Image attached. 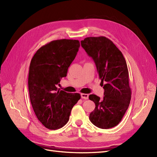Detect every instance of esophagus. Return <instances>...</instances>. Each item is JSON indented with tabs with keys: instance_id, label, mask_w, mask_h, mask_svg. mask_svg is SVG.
I'll return each instance as SVG.
<instances>
[{
	"instance_id": "1",
	"label": "esophagus",
	"mask_w": 157,
	"mask_h": 157,
	"mask_svg": "<svg viewBox=\"0 0 157 157\" xmlns=\"http://www.w3.org/2000/svg\"><path fill=\"white\" fill-rule=\"evenodd\" d=\"M80 96H81V98L82 99H88V94H80Z\"/></svg>"
}]
</instances>
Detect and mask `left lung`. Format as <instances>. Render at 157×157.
I'll return each mask as SVG.
<instances>
[{
    "instance_id": "left-lung-1",
    "label": "left lung",
    "mask_w": 157,
    "mask_h": 157,
    "mask_svg": "<svg viewBox=\"0 0 157 157\" xmlns=\"http://www.w3.org/2000/svg\"><path fill=\"white\" fill-rule=\"evenodd\" d=\"M81 46L92 57L104 88L102 99L95 94L89 99L96 104L90 114L94 125L108 129L119 124L129 107L132 91L125 58L115 44L105 36H90L81 40Z\"/></svg>"
}]
</instances>
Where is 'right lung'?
<instances>
[{"label":"right lung","instance_id":"1","mask_svg":"<svg viewBox=\"0 0 157 157\" xmlns=\"http://www.w3.org/2000/svg\"><path fill=\"white\" fill-rule=\"evenodd\" d=\"M79 47L78 40H52L40 47L31 61V103L38 120L48 129L57 130L67 124L71 109L80 99L78 93H67L57 87L67 76Z\"/></svg>","mask_w":157,"mask_h":157}]
</instances>
